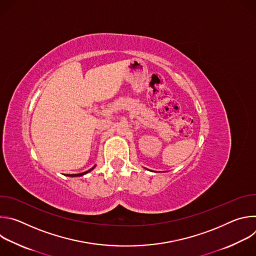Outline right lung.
Returning a JSON list of instances; mask_svg holds the SVG:
<instances>
[{
	"mask_svg": "<svg viewBox=\"0 0 256 256\" xmlns=\"http://www.w3.org/2000/svg\"><path fill=\"white\" fill-rule=\"evenodd\" d=\"M94 168H95V166H94V167H92L91 169H89L88 171H85V172H82V173H79V174H66V176H70V177H78V176H83V175H85V174L89 173L90 171H92Z\"/></svg>",
	"mask_w": 256,
	"mask_h": 256,
	"instance_id": "right-lung-1",
	"label": "right lung"
}]
</instances>
